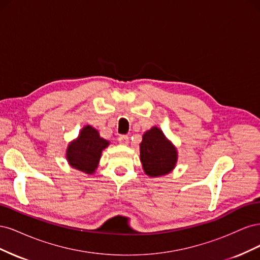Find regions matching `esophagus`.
I'll return each instance as SVG.
<instances>
[{"mask_svg": "<svg viewBox=\"0 0 260 260\" xmlns=\"http://www.w3.org/2000/svg\"><path fill=\"white\" fill-rule=\"evenodd\" d=\"M118 142H119L122 145H127L129 143V137L121 135V136L118 137Z\"/></svg>", "mask_w": 260, "mask_h": 260, "instance_id": "34e87169", "label": "esophagus"}]
</instances>
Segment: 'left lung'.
Instances as JSON below:
<instances>
[{"label":"left lung","instance_id":"left-lung-1","mask_svg":"<svg viewBox=\"0 0 260 260\" xmlns=\"http://www.w3.org/2000/svg\"><path fill=\"white\" fill-rule=\"evenodd\" d=\"M140 154L143 169L149 177L169 174L177 161L176 148L157 127H153L143 135Z\"/></svg>","mask_w":260,"mask_h":260}]
</instances>
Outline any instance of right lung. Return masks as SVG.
Returning <instances> with one entry per match:
<instances>
[{"label":"right lung","instance_id":"1","mask_svg":"<svg viewBox=\"0 0 260 260\" xmlns=\"http://www.w3.org/2000/svg\"><path fill=\"white\" fill-rule=\"evenodd\" d=\"M107 146V141L102 139L91 125H86L81 130L79 138L69 144L67 159L74 168L85 174H93L98 167L102 151Z\"/></svg>","mask_w":260,"mask_h":260}]
</instances>
